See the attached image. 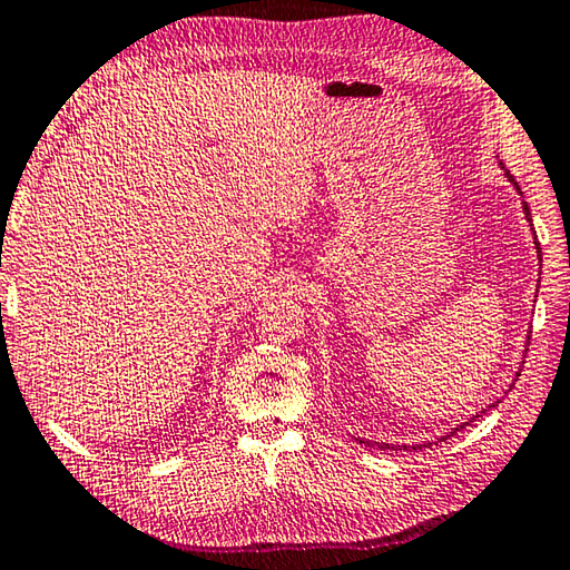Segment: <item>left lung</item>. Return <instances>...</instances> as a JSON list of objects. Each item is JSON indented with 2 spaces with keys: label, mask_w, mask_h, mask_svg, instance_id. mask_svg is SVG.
I'll use <instances>...</instances> for the list:
<instances>
[{
  "label": "left lung",
  "mask_w": 570,
  "mask_h": 570,
  "mask_svg": "<svg viewBox=\"0 0 570 570\" xmlns=\"http://www.w3.org/2000/svg\"><path fill=\"white\" fill-rule=\"evenodd\" d=\"M500 168H505L503 166V163H500ZM505 178L510 180V183H513V186H515V190L520 193V188H518V183L513 180V176H510V173L505 170ZM520 196H523V193H520ZM523 214H525V218H528V224L530 226H533V218H530V208H528V204H525V200H523ZM535 248H538V262L540 264H543V256H540V244H538V238H535ZM518 377H520V374H518ZM498 404V402H495ZM495 404H490V407H495ZM482 412H485V410H482ZM475 417H480V414H475ZM475 417H472V420H475ZM468 424V422H465ZM465 424H460V428H455V430H462V428H465ZM450 435H452V432H450ZM450 435H445V438H440V440H448ZM356 440H360V445H366V448H370L372 445V442L370 440H364V438H356ZM428 445H430V442H428ZM377 448H384V450H394V445H387V442H377ZM420 445H412V450H417ZM397 450H410V445H397Z\"/></svg>",
  "instance_id": "8db88e82"
}]
</instances>
